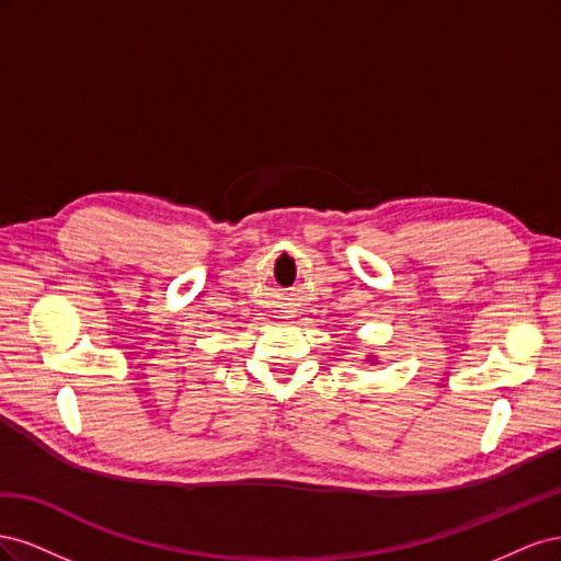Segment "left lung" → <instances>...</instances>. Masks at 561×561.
<instances>
[{"mask_svg": "<svg viewBox=\"0 0 561 561\" xmlns=\"http://www.w3.org/2000/svg\"><path fill=\"white\" fill-rule=\"evenodd\" d=\"M367 360H369L371 365H375V363H377V358H375V355H369V358H367Z\"/></svg>", "mask_w": 561, "mask_h": 561, "instance_id": "obj_1", "label": "left lung"}]
</instances>
